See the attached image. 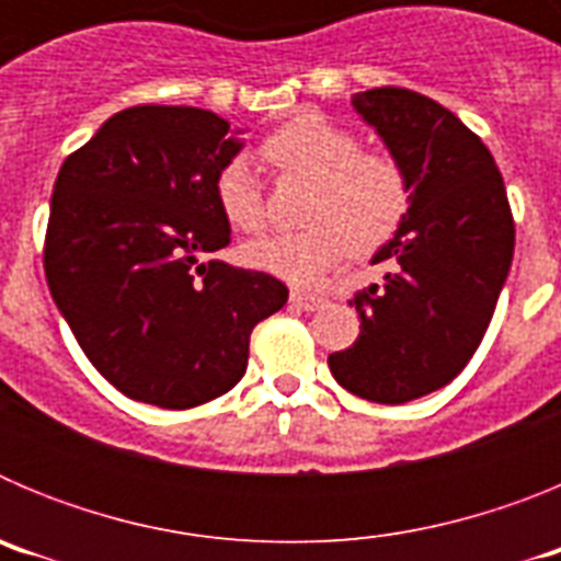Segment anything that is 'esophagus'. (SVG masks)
Instances as JSON below:
<instances>
[{
	"instance_id": "obj_1",
	"label": "esophagus",
	"mask_w": 561,
	"mask_h": 561,
	"mask_svg": "<svg viewBox=\"0 0 561 561\" xmlns=\"http://www.w3.org/2000/svg\"><path fill=\"white\" fill-rule=\"evenodd\" d=\"M289 304L297 306V309H304V311H317V309H323L329 300L320 295H309V291H291L289 295Z\"/></svg>"
}]
</instances>
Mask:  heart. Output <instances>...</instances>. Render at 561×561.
Returning <instances> with one entry per match:
<instances>
[{
  "instance_id": "obj_1",
  "label": "heart",
  "mask_w": 561,
  "mask_h": 561,
  "mask_svg": "<svg viewBox=\"0 0 561 561\" xmlns=\"http://www.w3.org/2000/svg\"><path fill=\"white\" fill-rule=\"evenodd\" d=\"M264 157L286 173L314 182L300 232L250 241L244 257L255 270L295 286L320 284L351 250L368 255L401 225L410 202L404 168L388 153L359 151V140L329 117L306 112L272 131ZM216 205L236 230L266 225L264 187L244 157H232L216 173Z\"/></svg>"
}]
</instances>
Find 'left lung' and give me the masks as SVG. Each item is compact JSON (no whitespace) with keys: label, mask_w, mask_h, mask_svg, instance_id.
<instances>
[{"label":"left lung","mask_w":561,"mask_h":561,"mask_svg":"<svg viewBox=\"0 0 561 561\" xmlns=\"http://www.w3.org/2000/svg\"><path fill=\"white\" fill-rule=\"evenodd\" d=\"M351 103L404 168L410 202L370 257L396 270L351 300L359 336L329 368L359 399L404 404L449 385L478 351L512 270V207L489 148L433 98L381 87Z\"/></svg>","instance_id":"obj_1"}]
</instances>
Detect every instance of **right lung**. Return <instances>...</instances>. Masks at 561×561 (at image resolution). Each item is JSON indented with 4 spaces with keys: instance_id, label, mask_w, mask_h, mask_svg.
<instances>
[{
    "instance_id": "right-lung-1",
    "label": "right lung",
    "mask_w": 561,
    "mask_h": 561,
    "mask_svg": "<svg viewBox=\"0 0 561 561\" xmlns=\"http://www.w3.org/2000/svg\"><path fill=\"white\" fill-rule=\"evenodd\" d=\"M241 134L207 108H123L58 171L49 295L128 399L187 410L236 388L252 329L289 297L266 272L202 261L230 244L213 185Z\"/></svg>"
}]
</instances>
